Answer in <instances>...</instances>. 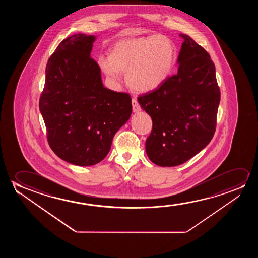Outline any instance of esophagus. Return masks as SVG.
Returning a JSON list of instances; mask_svg holds the SVG:
<instances>
[{
  "mask_svg": "<svg viewBox=\"0 0 258 258\" xmlns=\"http://www.w3.org/2000/svg\"><path fill=\"white\" fill-rule=\"evenodd\" d=\"M132 108H133V112H139L141 110V107L138 104V100L136 99H132Z\"/></svg>",
  "mask_w": 258,
  "mask_h": 258,
  "instance_id": "esophagus-1",
  "label": "esophagus"
}]
</instances>
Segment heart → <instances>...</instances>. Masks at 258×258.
<instances>
[{
	"instance_id": "b5f03b06",
	"label": "heart",
	"mask_w": 258,
	"mask_h": 258,
	"mask_svg": "<svg viewBox=\"0 0 258 258\" xmlns=\"http://www.w3.org/2000/svg\"><path fill=\"white\" fill-rule=\"evenodd\" d=\"M176 56L173 41L166 36L150 35L119 40L101 55L98 64L112 82L126 71L127 86L137 92H151L168 78Z\"/></svg>"
}]
</instances>
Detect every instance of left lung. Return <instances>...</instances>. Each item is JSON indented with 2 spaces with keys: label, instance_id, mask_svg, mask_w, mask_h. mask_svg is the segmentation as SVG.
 <instances>
[{
  "label": "left lung",
  "instance_id": "obj_1",
  "mask_svg": "<svg viewBox=\"0 0 258 258\" xmlns=\"http://www.w3.org/2000/svg\"><path fill=\"white\" fill-rule=\"evenodd\" d=\"M180 37L183 43L176 74L138 98L152 120L146 153L160 166L181 165L208 145L215 133L220 101L210 54L189 36Z\"/></svg>",
  "mask_w": 258,
  "mask_h": 258
}]
</instances>
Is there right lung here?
<instances>
[{"mask_svg":"<svg viewBox=\"0 0 258 258\" xmlns=\"http://www.w3.org/2000/svg\"><path fill=\"white\" fill-rule=\"evenodd\" d=\"M95 36L63 39L46 64L39 110L49 146L60 159L92 166L105 159L132 112L130 94L104 87L91 52Z\"/></svg>","mask_w":258,"mask_h":258,"instance_id":"add662e5","label":"right lung"}]
</instances>
